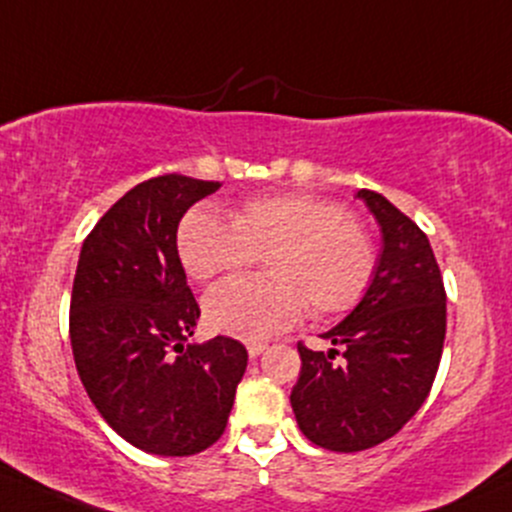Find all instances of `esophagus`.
Instances as JSON below:
<instances>
[{"instance_id": "34e87169", "label": "esophagus", "mask_w": 512, "mask_h": 512, "mask_svg": "<svg viewBox=\"0 0 512 512\" xmlns=\"http://www.w3.org/2000/svg\"><path fill=\"white\" fill-rule=\"evenodd\" d=\"M265 348H267V343L252 341V343H247V355H250V358H257L260 353H265Z\"/></svg>"}]
</instances>
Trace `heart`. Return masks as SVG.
I'll return each instance as SVG.
<instances>
[{"mask_svg": "<svg viewBox=\"0 0 512 512\" xmlns=\"http://www.w3.org/2000/svg\"><path fill=\"white\" fill-rule=\"evenodd\" d=\"M267 274L233 277L203 299L215 331L265 341L294 326L306 306L343 314L363 299L375 270L368 230L306 193H265L240 203L233 220L196 208L179 225V257L196 279L235 272L262 255Z\"/></svg>", "mask_w": 512, "mask_h": 512, "instance_id": "obj_1", "label": "heart"}]
</instances>
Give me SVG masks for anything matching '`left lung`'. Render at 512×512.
I'll return each mask as SVG.
<instances>
[{"instance_id":"obj_1","label":"left lung","mask_w":512,"mask_h":512,"mask_svg":"<svg viewBox=\"0 0 512 512\" xmlns=\"http://www.w3.org/2000/svg\"><path fill=\"white\" fill-rule=\"evenodd\" d=\"M355 198L378 220L383 250L363 299L321 333L331 348L299 346L301 373L289 397L301 434L343 454L395 437L417 414L446 333L444 282L427 235L380 193L360 188Z\"/></svg>"}]
</instances>
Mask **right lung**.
Masks as SVG:
<instances>
[{"instance_id":"add662e5","label":"right lung","mask_w":512,"mask_h":512,"mask_svg":"<svg viewBox=\"0 0 512 512\" xmlns=\"http://www.w3.org/2000/svg\"><path fill=\"white\" fill-rule=\"evenodd\" d=\"M220 188L166 174L137 184L80 250L71 346L85 392L137 449L191 456L220 439L247 368L240 341H188L198 309L176 250L188 208Z\"/></svg>"}]
</instances>
